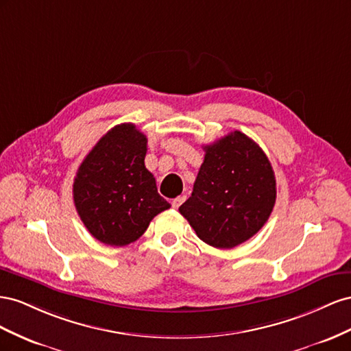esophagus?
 Returning a JSON list of instances; mask_svg holds the SVG:
<instances>
[{"label": "esophagus", "instance_id": "obj_1", "mask_svg": "<svg viewBox=\"0 0 351 351\" xmlns=\"http://www.w3.org/2000/svg\"><path fill=\"white\" fill-rule=\"evenodd\" d=\"M185 195H181V197H178V198H175L173 202H172V207L173 208H179V206H181L184 202H185Z\"/></svg>", "mask_w": 351, "mask_h": 351}]
</instances>
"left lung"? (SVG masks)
Masks as SVG:
<instances>
[{
	"instance_id": "obj_1",
	"label": "left lung",
	"mask_w": 351,
	"mask_h": 351,
	"mask_svg": "<svg viewBox=\"0 0 351 351\" xmlns=\"http://www.w3.org/2000/svg\"><path fill=\"white\" fill-rule=\"evenodd\" d=\"M204 152L193 194L179 212L206 244L234 248L256 235L272 213L274 169L263 149L239 131Z\"/></svg>"
}]
</instances>
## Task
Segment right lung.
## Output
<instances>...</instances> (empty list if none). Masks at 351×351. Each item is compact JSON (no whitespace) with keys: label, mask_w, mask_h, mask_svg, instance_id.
<instances>
[{"label":"right lung","mask_w":351,"mask_h":351,"mask_svg":"<svg viewBox=\"0 0 351 351\" xmlns=\"http://www.w3.org/2000/svg\"><path fill=\"white\" fill-rule=\"evenodd\" d=\"M147 136L134 123L117 125L79 166L73 202L84 225L99 243L114 247L141 237L153 217L170 207L145 167Z\"/></svg>","instance_id":"add662e5"}]
</instances>
